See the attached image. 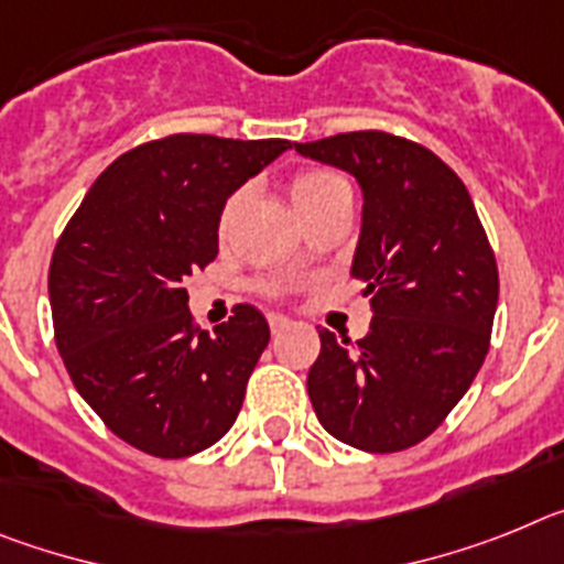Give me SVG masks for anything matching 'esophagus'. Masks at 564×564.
I'll use <instances>...</instances> for the list:
<instances>
[{"label": "esophagus", "instance_id": "esophagus-1", "mask_svg": "<svg viewBox=\"0 0 564 564\" xmlns=\"http://www.w3.org/2000/svg\"><path fill=\"white\" fill-rule=\"evenodd\" d=\"M267 321H269V329H272V335H281L283 329H289V323H292L289 317H283V315H269Z\"/></svg>", "mask_w": 564, "mask_h": 564}]
</instances>
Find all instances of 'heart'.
Here are the masks:
<instances>
[{
    "label": "heart",
    "mask_w": 564,
    "mask_h": 564,
    "mask_svg": "<svg viewBox=\"0 0 564 564\" xmlns=\"http://www.w3.org/2000/svg\"><path fill=\"white\" fill-rule=\"evenodd\" d=\"M289 198L295 204V209L301 213V218L306 221L310 215H315L317 209L326 207L329 200H335L337 195L349 193L346 181L335 173V170H326V166H306V170H297L286 184ZM241 189L229 195L224 200L221 215H218V229L227 232L229 224H232L235 213H238V204H241ZM261 292L269 297H286L292 292V283L289 281H263Z\"/></svg>",
    "instance_id": "heart-1"
}]
</instances>
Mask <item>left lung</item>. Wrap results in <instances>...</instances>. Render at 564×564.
I'll return each mask as SVG.
<instances>
[{
	"instance_id": "1",
	"label": "left lung",
	"mask_w": 564,
	"mask_h": 564,
	"mask_svg": "<svg viewBox=\"0 0 564 564\" xmlns=\"http://www.w3.org/2000/svg\"><path fill=\"white\" fill-rule=\"evenodd\" d=\"M295 150L364 187L351 275L375 310L364 340L321 329L312 405L340 443L405 452L443 425L486 360L497 258L465 184L429 147L355 130Z\"/></svg>"
}]
</instances>
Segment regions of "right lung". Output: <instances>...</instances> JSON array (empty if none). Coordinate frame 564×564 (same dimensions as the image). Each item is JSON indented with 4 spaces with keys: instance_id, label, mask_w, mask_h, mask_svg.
<instances>
[{
    "instance_id": "1",
    "label": "right lung",
    "mask_w": 564,
    "mask_h": 564,
    "mask_svg": "<svg viewBox=\"0 0 564 564\" xmlns=\"http://www.w3.org/2000/svg\"><path fill=\"white\" fill-rule=\"evenodd\" d=\"M286 139L175 133L127 150L87 189L53 249L56 349L101 423L161 459L198 454L232 429L269 343L238 303L200 332L181 281L218 254V215Z\"/></svg>"
}]
</instances>
